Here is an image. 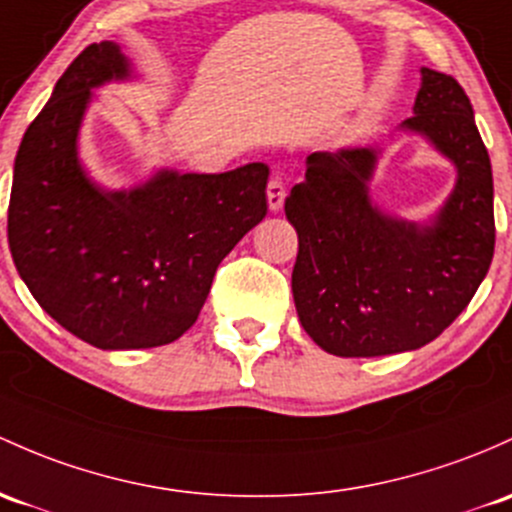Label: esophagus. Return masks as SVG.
<instances>
[{"label":"esophagus","instance_id":"esophagus-1","mask_svg":"<svg viewBox=\"0 0 512 512\" xmlns=\"http://www.w3.org/2000/svg\"><path fill=\"white\" fill-rule=\"evenodd\" d=\"M266 195H268V207H271L273 212H278L280 207H283V202H285V185H283V180H280V178L268 180Z\"/></svg>","mask_w":512,"mask_h":512}]
</instances>
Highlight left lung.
<instances>
[{"mask_svg":"<svg viewBox=\"0 0 512 512\" xmlns=\"http://www.w3.org/2000/svg\"><path fill=\"white\" fill-rule=\"evenodd\" d=\"M403 129L427 136L456 166L432 224L388 217L368 200L376 148L307 156L285 197L298 232L293 298L300 324L327 354L359 359L420 349L461 315L496 246L491 158L464 87L422 68Z\"/></svg>","mask_w":512,"mask_h":512,"instance_id":"1","label":"left lung"}]
</instances>
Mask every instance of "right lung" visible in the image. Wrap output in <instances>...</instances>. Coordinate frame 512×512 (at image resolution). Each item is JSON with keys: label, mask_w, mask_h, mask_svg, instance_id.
<instances>
[{"label": "right lung", "mask_w": 512, "mask_h": 512, "mask_svg": "<svg viewBox=\"0 0 512 512\" xmlns=\"http://www.w3.org/2000/svg\"><path fill=\"white\" fill-rule=\"evenodd\" d=\"M117 43L68 65L14 161L9 249L38 305L97 349H151L195 324L222 258L268 212L266 163L200 175L161 170L107 192L78 161L92 87L129 78Z\"/></svg>", "instance_id": "right-lung-1"}]
</instances>
